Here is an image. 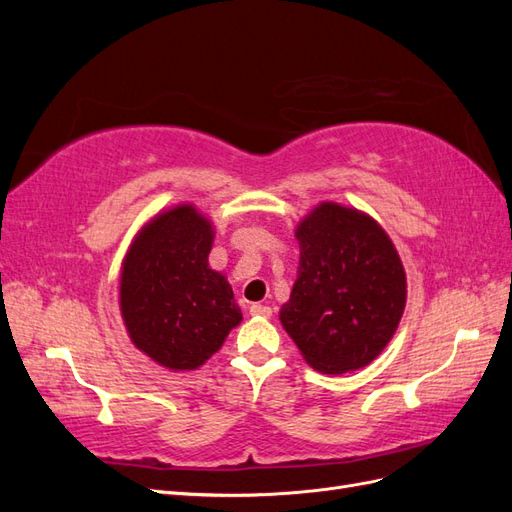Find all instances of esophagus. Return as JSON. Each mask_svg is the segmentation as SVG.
<instances>
[{"label": "esophagus", "mask_w": 512, "mask_h": 512, "mask_svg": "<svg viewBox=\"0 0 512 512\" xmlns=\"http://www.w3.org/2000/svg\"><path fill=\"white\" fill-rule=\"evenodd\" d=\"M250 314H252L254 318H271L273 309H271L269 305H262V303H252V305H250Z\"/></svg>", "instance_id": "esophagus-1"}]
</instances>
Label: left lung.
I'll return each instance as SVG.
<instances>
[{"label": "left lung", "instance_id": "1", "mask_svg": "<svg viewBox=\"0 0 512 512\" xmlns=\"http://www.w3.org/2000/svg\"><path fill=\"white\" fill-rule=\"evenodd\" d=\"M299 277L280 309L309 367L346 374L369 365L404 316L408 282L386 230L354 207L316 205L294 228Z\"/></svg>", "mask_w": 512, "mask_h": 512}]
</instances>
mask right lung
<instances>
[{"mask_svg":"<svg viewBox=\"0 0 512 512\" xmlns=\"http://www.w3.org/2000/svg\"><path fill=\"white\" fill-rule=\"evenodd\" d=\"M215 228L192 203L153 215L119 271V309L130 342L168 371H194L243 320L226 275L209 267Z\"/></svg>","mask_w":512,"mask_h":512,"instance_id":"add662e5","label":"right lung"}]
</instances>
